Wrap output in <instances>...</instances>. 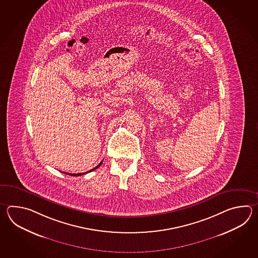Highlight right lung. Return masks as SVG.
I'll return each mask as SVG.
<instances>
[{"mask_svg":"<svg viewBox=\"0 0 258 258\" xmlns=\"http://www.w3.org/2000/svg\"><path fill=\"white\" fill-rule=\"evenodd\" d=\"M101 163L102 162H100L97 167H95V168H93L92 170H89V171H87V172H83V173H68V172H63V173H66V174H68V175H71V176H81L83 175V174H86V173H88V172H90V171H93L94 170H96V169H98L99 168V166L101 165Z\"/></svg>","mask_w":258,"mask_h":258,"instance_id":"right-lung-1","label":"right lung"}]
</instances>
